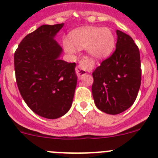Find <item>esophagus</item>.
Wrapping results in <instances>:
<instances>
[{"mask_svg": "<svg viewBox=\"0 0 158 158\" xmlns=\"http://www.w3.org/2000/svg\"><path fill=\"white\" fill-rule=\"evenodd\" d=\"M89 63V58L88 57H83L79 62V65L77 66L76 68V72L77 74L79 77H81L83 75L86 73V70H87V65Z\"/></svg>", "mask_w": 158, "mask_h": 158, "instance_id": "34e87169", "label": "esophagus"}]
</instances>
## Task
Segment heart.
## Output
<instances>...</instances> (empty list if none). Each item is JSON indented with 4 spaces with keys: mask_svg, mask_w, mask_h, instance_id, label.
<instances>
[{
    "mask_svg": "<svg viewBox=\"0 0 158 158\" xmlns=\"http://www.w3.org/2000/svg\"><path fill=\"white\" fill-rule=\"evenodd\" d=\"M70 40H63L65 52L75 54L78 49L87 48L89 54L97 59L110 56L115 46V35L107 27H81L71 33Z\"/></svg>",
    "mask_w": 158,
    "mask_h": 158,
    "instance_id": "heart-1",
    "label": "heart"
}]
</instances>
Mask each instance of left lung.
Wrapping results in <instances>:
<instances>
[{
  "label": "left lung",
  "instance_id": "obj_1",
  "mask_svg": "<svg viewBox=\"0 0 158 158\" xmlns=\"http://www.w3.org/2000/svg\"><path fill=\"white\" fill-rule=\"evenodd\" d=\"M116 34L115 51L93 73L95 104L110 115L119 114L134 104L142 75L139 47L128 35L119 30Z\"/></svg>",
  "mask_w": 158,
  "mask_h": 158
}]
</instances>
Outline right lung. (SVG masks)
Listing matches in <instances>:
<instances>
[{
    "instance_id": "obj_1",
    "label": "right lung",
    "mask_w": 158,
    "mask_h": 158,
    "mask_svg": "<svg viewBox=\"0 0 158 158\" xmlns=\"http://www.w3.org/2000/svg\"><path fill=\"white\" fill-rule=\"evenodd\" d=\"M63 25H42L23 38L14 54L20 95L31 111L50 119L68 112L77 81L76 63L60 59L62 49L54 40Z\"/></svg>"
}]
</instances>
